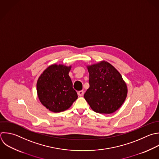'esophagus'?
<instances>
[{"label":"esophagus","instance_id":"1","mask_svg":"<svg viewBox=\"0 0 159 159\" xmlns=\"http://www.w3.org/2000/svg\"><path fill=\"white\" fill-rule=\"evenodd\" d=\"M78 96H82L84 94V91H83V90L79 91H78Z\"/></svg>","mask_w":159,"mask_h":159}]
</instances>
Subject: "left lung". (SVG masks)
<instances>
[{
    "label": "left lung",
    "mask_w": 159,
    "mask_h": 159,
    "mask_svg": "<svg viewBox=\"0 0 159 159\" xmlns=\"http://www.w3.org/2000/svg\"><path fill=\"white\" fill-rule=\"evenodd\" d=\"M89 88L84 98L91 109L101 114H111L124 102L126 84L117 70L110 63L101 61L88 66Z\"/></svg>",
    "instance_id": "left-lung-1"
}]
</instances>
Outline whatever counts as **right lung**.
<instances>
[{"label": "right lung", "instance_id": "obj_1", "mask_svg": "<svg viewBox=\"0 0 159 159\" xmlns=\"http://www.w3.org/2000/svg\"><path fill=\"white\" fill-rule=\"evenodd\" d=\"M71 66L53 65L39 77L37 90L41 103L50 111L60 112L68 109L78 98L68 75Z\"/></svg>", "mask_w": 159, "mask_h": 159}]
</instances>
